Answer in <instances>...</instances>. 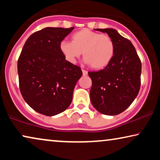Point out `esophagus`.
Listing matches in <instances>:
<instances>
[{"mask_svg":"<svg viewBox=\"0 0 160 160\" xmlns=\"http://www.w3.org/2000/svg\"><path fill=\"white\" fill-rule=\"evenodd\" d=\"M82 73H83V76H87V74H88V72L87 71H85V70L82 69Z\"/></svg>","mask_w":160,"mask_h":160,"instance_id":"obj_1","label":"esophagus"}]
</instances>
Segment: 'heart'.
<instances>
[{"label": "heart", "mask_w": 160, "mask_h": 160, "mask_svg": "<svg viewBox=\"0 0 160 160\" xmlns=\"http://www.w3.org/2000/svg\"><path fill=\"white\" fill-rule=\"evenodd\" d=\"M71 40L63 41L60 45L62 54L71 63H75L83 52L87 64L94 69H102L111 62L114 55V43L106 34L84 28L74 32Z\"/></svg>", "instance_id": "b5f03b06"}]
</instances>
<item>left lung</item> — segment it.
I'll return each instance as SVG.
<instances>
[{"instance_id": "obj_1", "label": "left lung", "mask_w": 160, "mask_h": 160, "mask_svg": "<svg viewBox=\"0 0 160 160\" xmlns=\"http://www.w3.org/2000/svg\"><path fill=\"white\" fill-rule=\"evenodd\" d=\"M97 30L106 32L112 38L115 52L111 62L104 69L88 72L92 82L91 102L102 114L117 115L130 106L139 92L141 62L131 41L117 30Z\"/></svg>"}]
</instances>
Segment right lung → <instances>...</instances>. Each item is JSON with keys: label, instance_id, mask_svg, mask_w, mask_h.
<instances>
[{"label": "right lung", "instance_id": "add662e5", "mask_svg": "<svg viewBox=\"0 0 160 160\" xmlns=\"http://www.w3.org/2000/svg\"><path fill=\"white\" fill-rule=\"evenodd\" d=\"M73 28H46L27 39L17 62L20 92L31 108L46 116L66 110L82 76L80 67L65 60L60 49Z\"/></svg>", "mask_w": 160, "mask_h": 160}]
</instances>
